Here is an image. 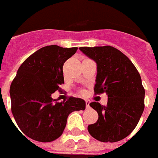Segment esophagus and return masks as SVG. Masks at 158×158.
<instances>
[{"label":"esophagus","instance_id":"obj_1","mask_svg":"<svg viewBox=\"0 0 158 158\" xmlns=\"http://www.w3.org/2000/svg\"><path fill=\"white\" fill-rule=\"evenodd\" d=\"M85 106H86V108H89V100H85Z\"/></svg>","mask_w":158,"mask_h":158}]
</instances>
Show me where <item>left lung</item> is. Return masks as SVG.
Listing matches in <instances>:
<instances>
[{"instance_id":"left-lung-1","label":"left lung","mask_w":158,"mask_h":158,"mask_svg":"<svg viewBox=\"0 0 158 158\" xmlns=\"http://www.w3.org/2000/svg\"><path fill=\"white\" fill-rule=\"evenodd\" d=\"M79 50L97 64L94 94L106 93L108 98L106 106L89 103L99 118L88 126V131L101 142L122 140L135 128L144 109L145 90L140 75L128 57L113 46Z\"/></svg>"}]
</instances>
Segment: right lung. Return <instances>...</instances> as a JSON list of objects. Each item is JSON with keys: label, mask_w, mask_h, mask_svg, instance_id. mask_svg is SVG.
<instances>
[{"label": "right lung", "mask_w": 158, "mask_h": 158, "mask_svg": "<svg viewBox=\"0 0 158 158\" xmlns=\"http://www.w3.org/2000/svg\"><path fill=\"white\" fill-rule=\"evenodd\" d=\"M77 47L47 45L33 53L18 70L10 85L11 111L18 127L39 142L55 140L64 132L69 115L85 110V102L70 97L55 102L51 94L64 84L63 66Z\"/></svg>", "instance_id": "right-lung-1"}]
</instances>
